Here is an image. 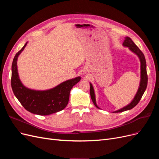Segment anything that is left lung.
<instances>
[{
    "mask_svg": "<svg viewBox=\"0 0 159 159\" xmlns=\"http://www.w3.org/2000/svg\"><path fill=\"white\" fill-rule=\"evenodd\" d=\"M123 45L125 47H128L129 50L132 51L134 54H137L139 57V60L141 61V81H140V85H139V88L138 89L137 92L134 96V99H133L132 102L130 103L127 106L123 107L122 109H120L117 111H114L115 113H120L125 111L130 110L133 109L134 107H135L136 105L139 102V101L141 100L142 96L145 92L147 86V81H148V76L147 74V64H146V60L145 56H144L143 53L141 51V50L139 48L136 46V44L133 42V40L130 38L129 37H125V40H124ZM90 95L91 98L92 99V102L94 103L95 106L99 109V107L98 106L97 104H96V101H95V95L94 89L93 88V85L90 83Z\"/></svg>",
    "mask_w": 159,
    "mask_h": 159,
    "instance_id": "8db88e82",
    "label": "left lung"
}]
</instances>
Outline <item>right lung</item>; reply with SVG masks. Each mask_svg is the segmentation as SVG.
Returning <instances> with one entry per match:
<instances>
[{"instance_id": "1", "label": "right lung", "mask_w": 159, "mask_h": 159, "mask_svg": "<svg viewBox=\"0 0 159 159\" xmlns=\"http://www.w3.org/2000/svg\"><path fill=\"white\" fill-rule=\"evenodd\" d=\"M25 45L16 53L12 64L11 86L14 95L28 111L39 115H48L63 110L68 103L71 88L81 80L80 77L67 80L56 87L45 91H36L26 88L19 78L17 70L18 56Z\"/></svg>"}]
</instances>
